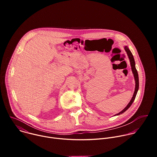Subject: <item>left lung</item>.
Listing matches in <instances>:
<instances>
[{"instance_id": "1", "label": "left lung", "mask_w": 157, "mask_h": 157, "mask_svg": "<svg viewBox=\"0 0 157 157\" xmlns=\"http://www.w3.org/2000/svg\"><path fill=\"white\" fill-rule=\"evenodd\" d=\"M125 50L126 51L127 53V55L128 56V58L130 59V65H131V68H132V73L133 74V76H134V78H135V81H136V89H135V91H134V93H133V97L132 98V99L130 100V102L128 104V105L121 111L119 113L116 114V116H118V115H120L122 113H124L125 111H126L129 107L130 106L132 105V104L133 103L134 99H136V95H137V91L139 90V75H138V73H137V71L136 70V63H135V60H134V58H133V56L131 53V52L130 51V50L128 49V48L127 47H125Z\"/></svg>"}]
</instances>
